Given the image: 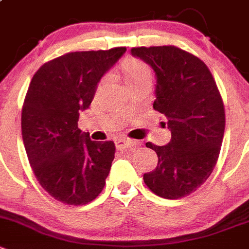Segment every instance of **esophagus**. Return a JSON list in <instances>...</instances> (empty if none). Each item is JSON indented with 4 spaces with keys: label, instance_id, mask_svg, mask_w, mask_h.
Wrapping results in <instances>:
<instances>
[{
    "label": "esophagus",
    "instance_id": "34e87169",
    "mask_svg": "<svg viewBox=\"0 0 249 249\" xmlns=\"http://www.w3.org/2000/svg\"><path fill=\"white\" fill-rule=\"evenodd\" d=\"M115 144L117 149H122V148L126 147H134L137 144V142L136 141L128 140V138H117L115 141Z\"/></svg>",
    "mask_w": 249,
    "mask_h": 249
}]
</instances>
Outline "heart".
Returning a JSON list of instances; mask_svg holds the SVG:
<instances>
[{"label":"heart","mask_w":249,"mask_h":249,"mask_svg":"<svg viewBox=\"0 0 249 249\" xmlns=\"http://www.w3.org/2000/svg\"><path fill=\"white\" fill-rule=\"evenodd\" d=\"M123 72L127 85H132L144 79H150V68L144 61L137 58H128L123 61Z\"/></svg>","instance_id":"obj_1"}]
</instances>
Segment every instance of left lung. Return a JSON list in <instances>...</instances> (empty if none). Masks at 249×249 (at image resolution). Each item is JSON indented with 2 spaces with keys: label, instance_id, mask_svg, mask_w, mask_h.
<instances>
[{
  "label": "left lung",
  "instance_id": "obj_1",
  "mask_svg": "<svg viewBox=\"0 0 249 249\" xmlns=\"http://www.w3.org/2000/svg\"><path fill=\"white\" fill-rule=\"evenodd\" d=\"M131 53L156 72L153 108L172 132L166 145L145 143L156 150L158 165L143 179L156 195L180 199L206 181L218 159L226 123L220 91L206 64L180 48L140 47Z\"/></svg>",
  "mask_w": 249,
  "mask_h": 249
}]
</instances>
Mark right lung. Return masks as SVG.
Masks as SVG:
<instances>
[{"mask_svg":"<svg viewBox=\"0 0 249 249\" xmlns=\"http://www.w3.org/2000/svg\"><path fill=\"white\" fill-rule=\"evenodd\" d=\"M126 48L74 52L48 61L34 74L22 108V138L42 188L68 205L96 199L106 184L116 147L95 142L77 127L101 77Z\"/></svg>","mask_w":249,"mask_h":249,"instance_id":"right-lung-1","label":"right lung"}]
</instances>
